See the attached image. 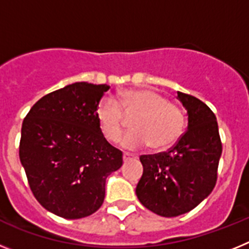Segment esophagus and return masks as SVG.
Returning <instances> with one entry per match:
<instances>
[{
  "instance_id": "esophagus-1",
  "label": "esophagus",
  "mask_w": 249,
  "mask_h": 249,
  "mask_svg": "<svg viewBox=\"0 0 249 249\" xmlns=\"http://www.w3.org/2000/svg\"><path fill=\"white\" fill-rule=\"evenodd\" d=\"M132 158H135V156L129 155V153H123V160H124V162H127V160H132Z\"/></svg>"
}]
</instances>
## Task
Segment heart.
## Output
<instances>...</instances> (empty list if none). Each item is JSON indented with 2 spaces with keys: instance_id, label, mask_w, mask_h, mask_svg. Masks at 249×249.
<instances>
[{
  "instance_id": "1",
  "label": "heart",
  "mask_w": 249,
  "mask_h": 249,
  "mask_svg": "<svg viewBox=\"0 0 249 249\" xmlns=\"http://www.w3.org/2000/svg\"><path fill=\"white\" fill-rule=\"evenodd\" d=\"M126 114H135L132 129L120 141L128 149L146 147L151 143L155 151H164L179 140L184 129L183 112L177 106L148 89H129L120 93L118 103L111 97L100 101L96 120L102 135L114 142L122 135L124 121L119 107Z\"/></svg>"
}]
</instances>
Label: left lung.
Segmentation results:
<instances>
[{"mask_svg":"<svg viewBox=\"0 0 249 249\" xmlns=\"http://www.w3.org/2000/svg\"><path fill=\"white\" fill-rule=\"evenodd\" d=\"M177 100L188 116L186 133L169 151L141 156L143 175L136 187L141 203L162 217L190 212L211 195L222 155L218 123L210 107L182 92Z\"/></svg>","mask_w":249,"mask_h":249,"instance_id":"1","label":"left lung"}]
</instances>
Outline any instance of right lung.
<instances>
[{"mask_svg": "<svg viewBox=\"0 0 249 249\" xmlns=\"http://www.w3.org/2000/svg\"><path fill=\"white\" fill-rule=\"evenodd\" d=\"M107 85L76 82L43 96L22 123L19 160L31 191L48 212L67 219L102 206L106 179L122 152L106 141L96 108Z\"/></svg>", "mask_w": 249, "mask_h": 249, "instance_id": "obj_1", "label": "right lung"}]
</instances>
